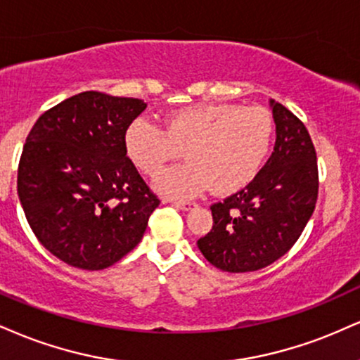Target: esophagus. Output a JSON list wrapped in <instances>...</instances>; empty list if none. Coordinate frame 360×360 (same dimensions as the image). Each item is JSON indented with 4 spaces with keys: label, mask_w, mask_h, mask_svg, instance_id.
Wrapping results in <instances>:
<instances>
[{
    "label": "esophagus",
    "mask_w": 360,
    "mask_h": 360,
    "mask_svg": "<svg viewBox=\"0 0 360 360\" xmlns=\"http://www.w3.org/2000/svg\"><path fill=\"white\" fill-rule=\"evenodd\" d=\"M171 202L174 206H177V207H181V210H191V207H194L196 206V202H193V201H183V199H171Z\"/></svg>",
    "instance_id": "esophagus-1"
}]
</instances>
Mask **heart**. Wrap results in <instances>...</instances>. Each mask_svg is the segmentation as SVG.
<instances>
[{
  "mask_svg": "<svg viewBox=\"0 0 360 360\" xmlns=\"http://www.w3.org/2000/svg\"><path fill=\"white\" fill-rule=\"evenodd\" d=\"M275 141V119L265 107L196 103L166 115L162 129L136 119L125 131L129 159L146 176H158L183 155L189 164L167 169L155 179L159 191L189 198L213 186L233 194L265 166Z\"/></svg>",
  "mask_w": 360,
  "mask_h": 360,
  "instance_id": "obj_1",
  "label": "heart"
}]
</instances>
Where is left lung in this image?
<instances>
[{"mask_svg": "<svg viewBox=\"0 0 360 360\" xmlns=\"http://www.w3.org/2000/svg\"><path fill=\"white\" fill-rule=\"evenodd\" d=\"M275 149L246 188L211 206L213 228L198 246L211 265L229 274L265 268L300 238L319 196V167L307 127L271 101Z\"/></svg>", "mask_w": 360, "mask_h": 360, "instance_id": "8db88e82", "label": "left lung"}]
</instances>
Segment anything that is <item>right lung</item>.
Wrapping results in <instances>:
<instances>
[{
    "label": "right lung",
    "mask_w": 360,
    "mask_h": 360,
    "mask_svg": "<svg viewBox=\"0 0 360 360\" xmlns=\"http://www.w3.org/2000/svg\"><path fill=\"white\" fill-rule=\"evenodd\" d=\"M141 98L82 92L38 117L18 166V196L38 241L68 265L103 270L144 235L159 206L125 150Z\"/></svg>",
    "instance_id": "obj_1"
}]
</instances>
